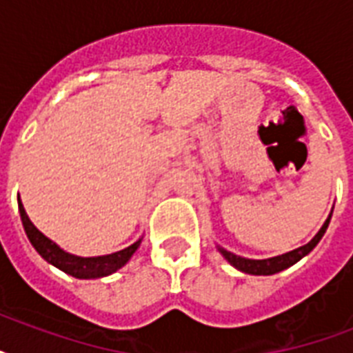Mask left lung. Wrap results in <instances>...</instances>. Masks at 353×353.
I'll use <instances>...</instances> for the list:
<instances>
[{
  "label": "left lung",
  "instance_id": "1",
  "mask_svg": "<svg viewBox=\"0 0 353 353\" xmlns=\"http://www.w3.org/2000/svg\"><path fill=\"white\" fill-rule=\"evenodd\" d=\"M332 212H334V210H332ZM330 220H332V214L328 216V220L324 221V225L321 227V231L315 234V238H313L312 241H307L306 245L299 247V249H293V251L285 252V254H280V256L268 258V260H251V258L236 256V254H232L231 251H225V249H221V247H220V252L227 258V260H229L231 265H234L236 269H240V271H243V273L274 274V273H279V271H284V269H288L290 265H293V263H296L302 256H306L307 252L312 251L313 247L317 245L319 241H321V238H323L326 229H328Z\"/></svg>",
  "mask_w": 353,
  "mask_h": 353
}]
</instances>
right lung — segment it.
Returning a JSON list of instances; mask_svg holds the SVG:
<instances>
[{"mask_svg":"<svg viewBox=\"0 0 353 353\" xmlns=\"http://www.w3.org/2000/svg\"><path fill=\"white\" fill-rule=\"evenodd\" d=\"M19 216H21V223L27 232V238L30 240L32 247H34L38 254L49 263H52L54 268L62 269L63 273L71 274L74 279H101V276H108V274L115 273L117 269H121L124 263L132 258V254L137 251V247L141 245V240L135 241L133 245L122 249V251L113 252V254H106V256H95V258H82L69 254V252L62 251L60 247L51 241L47 236L41 234L32 221L29 220V216L25 212L23 205L18 198Z\"/></svg>","mask_w":353,"mask_h":353,"instance_id":"add662e5","label":"right lung"}]
</instances>
